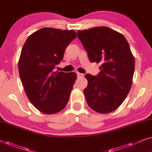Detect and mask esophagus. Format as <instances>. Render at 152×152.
I'll return each instance as SVG.
<instances>
[{
  "mask_svg": "<svg viewBox=\"0 0 152 152\" xmlns=\"http://www.w3.org/2000/svg\"><path fill=\"white\" fill-rule=\"evenodd\" d=\"M83 76H84L83 74H81V73H79V72L77 73V76H78V78H81V77H83Z\"/></svg>",
  "mask_w": 152,
  "mask_h": 152,
  "instance_id": "obj_1",
  "label": "esophagus"
}]
</instances>
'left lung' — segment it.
I'll return each instance as SVG.
<instances>
[{
	"label": "left lung",
	"mask_w": 152,
	"mask_h": 152,
	"mask_svg": "<svg viewBox=\"0 0 152 152\" xmlns=\"http://www.w3.org/2000/svg\"><path fill=\"white\" fill-rule=\"evenodd\" d=\"M78 37L91 62L101 63L96 76L86 74L84 90L88 106L97 113L113 112L124 102L131 90L135 60L122 34L106 26L78 30Z\"/></svg>",
	"instance_id": "obj_1"
}]
</instances>
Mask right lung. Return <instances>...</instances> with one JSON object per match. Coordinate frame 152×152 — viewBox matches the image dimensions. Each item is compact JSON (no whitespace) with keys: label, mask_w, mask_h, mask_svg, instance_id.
Instances as JSON below:
<instances>
[{"label":"right lung","mask_w":152,"mask_h":152,"mask_svg":"<svg viewBox=\"0 0 152 152\" xmlns=\"http://www.w3.org/2000/svg\"><path fill=\"white\" fill-rule=\"evenodd\" d=\"M76 37L73 30L43 28L24 44L19 60V76L28 99L42 113L55 114L67 104L77 75L53 69Z\"/></svg>","instance_id":"add662e5"}]
</instances>
